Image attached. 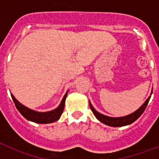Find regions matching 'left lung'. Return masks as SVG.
<instances>
[{"label": "left lung", "instance_id": "1", "mask_svg": "<svg viewBox=\"0 0 159 159\" xmlns=\"http://www.w3.org/2000/svg\"><path fill=\"white\" fill-rule=\"evenodd\" d=\"M152 94V93H151ZM151 99V96L149 97L148 99L146 100V102L142 105L141 107L139 109H138L136 111H134V113L130 114L129 116H124V117H119V118H112V117H108V116H103L102 114L99 113L98 111L94 109L93 107L92 106V104L90 103V107L92 109V112L95 115V117L99 119V121L102 122V123L104 124L108 125V126H111V127H123V126H127V125L130 124V123H134L135 120H137L141 116L142 114L144 112L146 107H147V104H148L149 100Z\"/></svg>", "mask_w": 159, "mask_h": 159}]
</instances>
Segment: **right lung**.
I'll use <instances>...</instances> for the list:
<instances>
[{"label": "right lung", "instance_id": "1", "mask_svg": "<svg viewBox=\"0 0 159 159\" xmlns=\"http://www.w3.org/2000/svg\"><path fill=\"white\" fill-rule=\"evenodd\" d=\"M67 95V92L65 94V95L63 98L62 101L60 102V106L57 109L48 112H37L35 111L31 110V109H29V108L25 107L24 105L20 104L15 99V97L13 96V95L11 94V96H12V99L13 100L14 103H15V106H16V109L19 111L20 113L21 114L25 119H27L28 120H30V121L37 123H51L58 120L60 119V116H61V114L63 113Z\"/></svg>", "mask_w": 159, "mask_h": 159}]
</instances>
